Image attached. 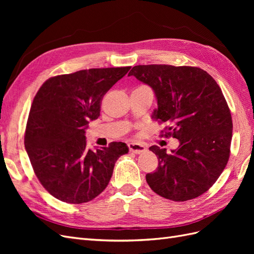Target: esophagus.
<instances>
[{"label":"esophagus","instance_id":"1","mask_svg":"<svg viewBox=\"0 0 254 254\" xmlns=\"http://www.w3.org/2000/svg\"><path fill=\"white\" fill-rule=\"evenodd\" d=\"M128 148H129L130 152H133V153H135V155H140V153H143L146 151L145 146L140 143H129Z\"/></svg>","mask_w":254,"mask_h":254}]
</instances>
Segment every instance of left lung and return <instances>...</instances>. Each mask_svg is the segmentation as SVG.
Masks as SVG:
<instances>
[{
    "instance_id": "1",
    "label": "left lung",
    "mask_w": 254,
    "mask_h": 254,
    "mask_svg": "<svg viewBox=\"0 0 254 254\" xmlns=\"http://www.w3.org/2000/svg\"><path fill=\"white\" fill-rule=\"evenodd\" d=\"M128 76L155 92L152 119L165 123V136L179 140L166 152L149 147L159 160L146 175L150 189L166 199L187 201L202 195L218 179L230 156L232 118L224 94L210 74L195 66L135 65Z\"/></svg>"
}]
</instances>
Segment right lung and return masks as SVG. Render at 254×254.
I'll list each match as a JSON object with an SVG mask.
<instances>
[{"label":"right lung","mask_w":254,"mask_h":254,"mask_svg":"<svg viewBox=\"0 0 254 254\" xmlns=\"http://www.w3.org/2000/svg\"><path fill=\"white\" fill-rule=\"evenodd\" d=\"M130 66L81 70L45 81L34 98L24 144L43 188L61 201H91L108 186L117 160L128 152L123 142L87 148L86 129L99 117L103 96Z\"/></svg>","instance_id":"1"}]
</instances>
